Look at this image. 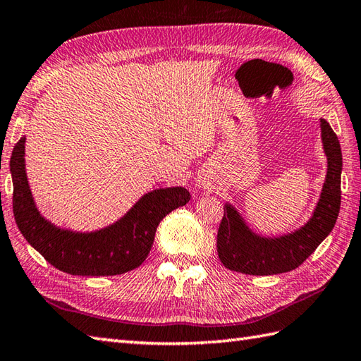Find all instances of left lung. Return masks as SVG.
I'll list each match as a JSON object with an SVG mask.
<instances>
[{
    "label": "left lung",
    "mask_w": 361,
    "mask_h": 361,
    "mask_svg": "<svg viewBox=\"0 0 361 361\" xmlns=\"http://www.w3.org/2000/svg\"><path fill=\"white\" fill-rule=\"evenodd\" d=\"M321 141L327 158L326 180L312 217L287 234H256L231 203H225L217 234V252L228 270L252 276L295 270L332 233L341 204L343 155L340 141L326 119H319Z\"/></svg>",
    "instance_id": "left-lung-1"
}]
</instances>
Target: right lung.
Masks as SVG:
<instances>
[{"mask_svg":"<svg viewBox=\"0 0 361 361\" xmlns=\"http://www.w3.org/2000/svg\"><path fill=\"white\" fill-rule=\"evenodd\" d=\"M25 144L21 136L11 157L15 221L30 247L68 274L114 276L140 267L149 256L159 221L190 200L185 188H159L144 194L114 224L96 231L57 226L42 216L30 192Z\"/></svg>","mask_w":361,"mask_h":361,"instance_id":"add662e5","label":"right lung"}]
</instances>
